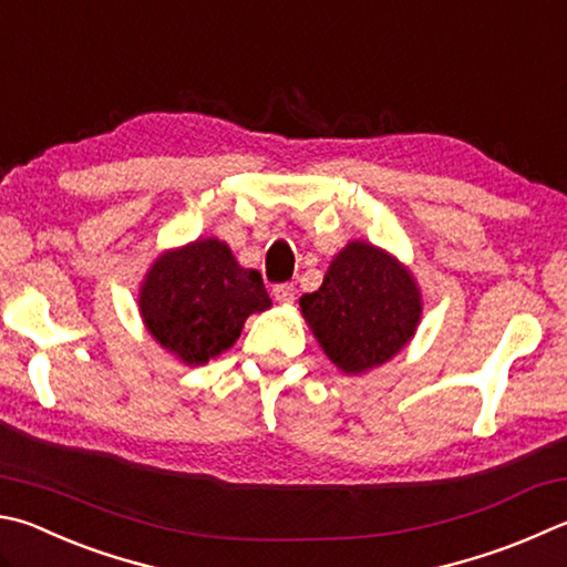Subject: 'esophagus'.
I'll list each match as a JSON object with an SVG mask.
<instances>
[{"label":"esophagus","mask_w":567,"mask_h":567,"mask_svg":"<svg viewBox=\"0 0 567 567\" xmlns=\"http://www.w3.org/2000/svg\"><path fill=\"white\" fill-rule=\"evenodd\" d=\"M272 297H275V302L290 305V302L295 300V285H292V282L275 285V287H272Z\"/></svg>","instance_id":"1"}]
</instances>
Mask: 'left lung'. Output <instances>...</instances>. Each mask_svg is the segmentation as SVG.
Instances as JSON below:
<instances>
[{
  "label": "left lung",
  "mask_w": 567,
  "mask_h": 567,
  "mask_svg": "<svg viewBox=\"0 0 567 567\" xmlns=\"http://www.w3.org/2000/svg\"><path fill=\"white\" fill-rule=\"evenodd\" d=\"M302 317L322 352L344 374L382 367L409 344L421 319V290L394 255L354 240L339 252Z\"/></svg>",
  "instance_id": "8db88e82"
}]
</instances>
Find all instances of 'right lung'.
Listing matches in <instances>:
<instances>
[{"label":"right lung","instance_id":"obj_1","mask_svg":"<svg viewBox=\"0 0 567 567\" xmlns=\"http://www.w3.org/2000/svg\"><path fill=\"white\" fill-rule=\"evenodd\" d=\"M270 305L260 272L240 267L218 238L163 252L138 292L143 324L188 367L230 349L245 319Z\"/></svg>","mask_w":567,"mask_h":567}]
</instances>
